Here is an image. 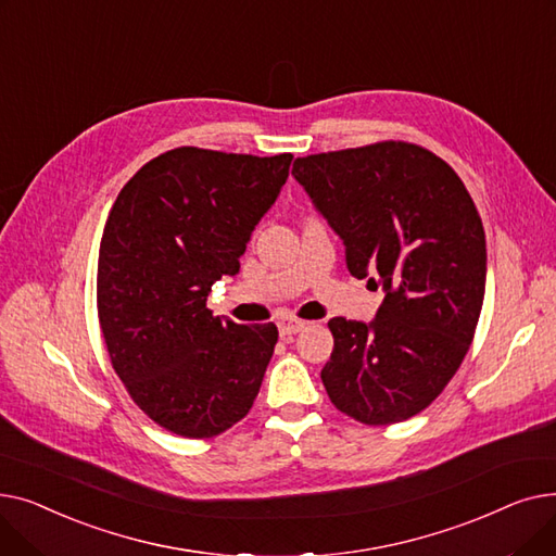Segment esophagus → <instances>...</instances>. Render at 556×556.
I'll return each mask as SVG.
<instances>
[{"instance_id": "obj_1", "label": "esophagus", "mask_w": 556, "mask_h": 556, "mask_svg": "<svg viewBox=\"0 0 556 556\" xmlns=\"http://www.w3.org/2000/svg\"><path fill=\"white\" fill-rule=\"evenodd\" d=\"M304 327H306V323H302V319L286 317V319H281V323H279V333H281V338L295 336V333H300Z\"/></svg>"}]
</instances>
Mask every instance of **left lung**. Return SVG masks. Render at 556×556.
<instances>
[{
    "mask_svg": "<svg viewBox=\"0 0 556 556\" xmlns=\"http://www.w3.org/2000/svg\"><path fill=\"white\" fill-rule=\"evenodd\" d=\"M293 175L340 233L349 273L386 288L371 325L329 319L327 394L367 426L410 419L476 336L486 279L476 204L442 157L394 139L298 157Z\"/></svg>",
    "mask_w": 556,
    "mask_h": 556,
    "instance_id": "left-lung-1",
    "label": "left lung"
}]
</instances>
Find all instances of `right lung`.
Here are the masks:
<instances>
[{
	"label": "right lung",
	"mask_w": 556,
	"mask_h": 556,
	"mask_svg": "<svg viewBox=\"0 0 556 556\" xmlns=\"http://www.w3.org/2000/svg\"><path fill=\"white\" fill-rule=\"evenodd\" d=\"M293 155L180 146L143 164L103 227L97 308L110 363L157 426L210 440L241 421L279 338L207 308L286 185Z\"/></svg>",
	"instance_id": "1"
}]
</instances>
